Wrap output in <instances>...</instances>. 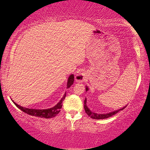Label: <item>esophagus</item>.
<instances>
[{
    "label": "esophagus",
    "instance_id": "34e87169",
    "mask_svg": "<svg viewBox=\"0 0 150 150\" xmlns=\"http://www.w3.org/2000/svg\"><path fill=\"white\" fill-rule=\"evenodd\" d=\"M85 78H86V76L84 74V73H79L77 75H76L75 77V80L76 81H77V82H83L85 80Z\"/></svg>",
    "mask_w": 150,
    "mask_h": 150
}]
</instances>
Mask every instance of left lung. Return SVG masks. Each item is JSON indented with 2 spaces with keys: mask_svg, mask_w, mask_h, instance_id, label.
I'll use <instances>...</instances> for the list:
<instances>
[{
  "mask_svg": "<svg viewBox=\"0 0 150 150\" xmlns=\"http://www.w3.org/2000/svg\"><path fill=\"white\" fill-rule=\"evenodd\" d=\"M88 90V87H86V91H87ZM84 108H85V112L87 114V115L88 116H90L91 118H93V119H96V120H98V119H105V118H107L110 117V116L115 115V114H116L117 112H118L119 111H120L122 110H123V109L125 108L126 106H124L122 108H120L119 109V110H115L114 112H111L110 113H107V114H96V113H94L93 112H91V110H90L87 107V98H85V100L84 101Z\"/></svg>",
  "mask_w": 150,
  "mask_h": 150,
  "instance_id": "left-lung-1",
  "label": "left lung"
}]
</instances>
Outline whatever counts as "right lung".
I'll return each mask as SVG.
<instances>
[{
	"mask_svg": "<svg viewBox=\"0 0 150 150\" xmlns=\"http://www.w3.org/2000/svg\"><path fill=\"white\" fill-rule=\"evenodd\" d=\"M73 81H74V75L73 74L69 76V77L68 78L67 81V88H69L71 86L73 85ZM66 96V92L65 93L64 96H63L62 99L54 107L48 108V109H43V110H40V109H31V108H24L22 106L17 105L16 103L14 102V100H12V102L14 103V105H16L18 108L20 110H22L24 112L28 114V115L31 116H38V117H41V118H50L55 117L58 113L60 112V109L62 107V103L64 100Z\"/></svg>",
	"mask_w": 150,
	"mask_h": 150,
	"instance_id": "obj_1",
	"label": "right lung"
}]
</instances>
